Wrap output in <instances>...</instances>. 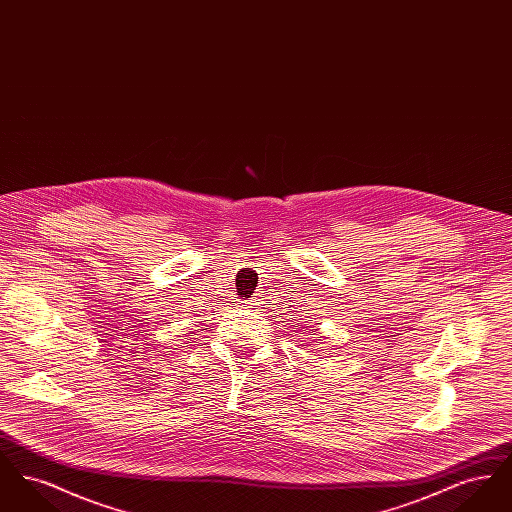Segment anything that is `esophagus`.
<instances>
[{"label": "esophagus", "mask_w": 512, "mask_h": 512, "mask_svg": "<svg viewBox=\"0 0 512 512\" xmlns=\"http://www.w3.org/2000/svg\"><path fill=\"white\" fill-rule=\"evenodd\" d=\"M249 305H255V301H249Z\"/></svg>", "instance_id": "34e87169"}]
</instances>
